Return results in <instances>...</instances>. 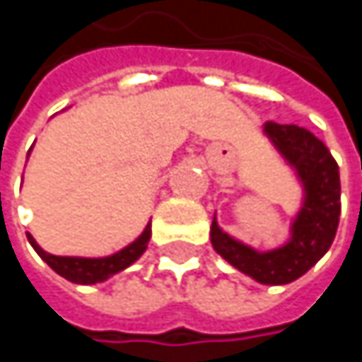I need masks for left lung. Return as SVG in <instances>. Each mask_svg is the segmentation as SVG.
Masks as SVG:
<instances>
[{"mask_svg": "<svg viewBox=\"0 0 362 362\" xmlns=\"http://www.w3.org/2000/svg\"><path fill=\"white\" fill-rule=\"evenodd\" d=\"M264 134L296 170L304 188L302 207L291 222L285 245L257 252L226 235L216 218L211 222V245L228 264L262 285H287L306 274L331 247L339 224V168L329 148L308 129L266 121Z\"/></svg>", "mask_w": 362, "mask_h": 362, "instance_id": "obj_1", "label": "left lung"}]
</instances>
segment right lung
I'll return each mask as SVG.
<instances>
[{"label": "right lung", "instance_id": "right-lung-1", "mask_svg": "<svg viewBox=\"0 0 362 362\" xmlns=\"http://www.w3.org/2000/svg\"><path fill=\"white\" fill-rule=\"evenodd\" d=\"M29 243L33 245V250L39 253V257L60 276H64L71 283L77 285H94V283H103L109 276L125 270L127 266H132L142 253L146 252L148 241H151V224H146L144 233L129 243L127 247H123L121 252L107 255V257H71V255H52V253L43 252L37 241L27 235Z\"/></svg>", "mask_w": 362, "mask_h": 362}]
</instances>
